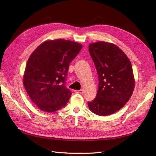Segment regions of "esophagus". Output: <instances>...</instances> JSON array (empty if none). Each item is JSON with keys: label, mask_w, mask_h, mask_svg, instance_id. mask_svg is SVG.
<instances>
[{"label": "esophagus", "mask_w": 156, "mask_h": 156, "mask_svg": "<svg viewBox=\"0 0 156 156\" xmlns=\"http://www.w3.org/2000/svg\"><path fill=\"white\" fill-rule=\"evenodd\" d=\"M74 92L75 93H79V94H82L83 93V90H75Z\"/></svg>", "instance_id": "esophagus-1"}]
</instances>
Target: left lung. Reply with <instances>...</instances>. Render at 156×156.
Here are the masks:
<instances>
[{"label":"left lung","mask_w":156,"mask_h":156,"mask_svg":"<svg viewBox=\"0 0 156 156\" xmlns=\"http://www.w3.org/2000/svg\"><path fill=\"white\" fill-rule=\"evenodd\" d=\"M98 77L97 96L88 102L91 112L108 116L122 108L130 99L134 78L130 59L116 45L98 41L89 45Z\"/></svg>","instance_id":"8db88e82"}]
</instances>
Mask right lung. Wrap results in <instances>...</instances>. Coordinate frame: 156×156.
I'll return each instance as SVG.
<instances>
[{
    "label": "right lung",
    "mask_w": 156,
    "mask_h": 156,
    "mask_svg": "<svg viewBox=\"0 0 156 156\" xmlns=\"http://www.w3.org/2000/svg\"><path fill=\"white\" fill-rule=\"evenodd\" d=\"M82 45L58 39L40 45L30 56L23 78L30 99L41 111L54 112L64 107L71 92L66 86L71 62Z\"/></svg>",
    "instance_id": "add662e5"
}]
</instances>
